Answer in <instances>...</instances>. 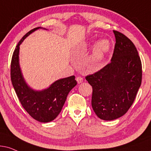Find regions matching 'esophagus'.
Here are the masks:
<instances>
[{
	"label": "esophagus",
	"instance_id": "obj_1",
	"mask_svg": "<svg viewBox=\"0 0 151 151\" xmlns=\"http://www.w3.org/2000/svg\"><path fill=\"white\" fill-rule=\"evenodd\" d=\"M77 79V81L78 83H81L83 81V78H82L81 77H77V79Z\"/></svg>",
	"mask_w": 151,
	"mask_h": 151
}]
</instances>
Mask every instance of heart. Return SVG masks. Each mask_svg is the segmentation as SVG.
<instances>
[{"label":"heart","instance_id":"b5f03b06","mask_svg":"<svg viewBox=\"0 0 151 151\" xmlns=\"http://www.w3.org/2000/svg\"><path fill=\"white\" fill-rule=\"evenodd\" d=\"M110 47V43L109 41L106 39H103L97 42L94 46L93 52H92V59L95 61H99L104 57L106 53L109 51Z\"/></svg>","mask_w":151,"mask_h":151}]
</instances>
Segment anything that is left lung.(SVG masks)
<instances>
[{
	"instance_id": "left-lung-1",
	"label": "left lung",
	"mask_w": 151,
	"mask_h": 151,
	"mask_svg": "<svg viewBox=\"0 0 151 151\" xmlns=\"http://www.w3.org/2000/svg\"><path fill=\"white\" fill-rule=\"evenodd\" d=\"M116 43L111 62L86 77L92 87V109L99 118L111 121L125 114L142 83V62L133 43L113 30Z\"/></svg>"
}]
</instances>
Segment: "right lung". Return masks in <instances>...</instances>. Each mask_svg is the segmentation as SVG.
<instances>
[{
    "instance_id": "right-lung-1",
    "label": "right lung",
    "mask_w": 151,
    "mask_h": 151,
    "mask_svg": "<svg viewBox=\"0 0 151 151\" xmlns=\"http://www.w3.org/2000/svg\"><path fill=\"white\" fill-rule=\"evenodd\" d=\"M41 27L30 30L21 39L14 51L11 62V80L21 105L32 118L47 123L55 119L61 111L70 90L77 85L74 76L54 82L43 90L32 89L24 79L19 65L20 45L27 36Z\"/></svg>"
}]
</instances>
